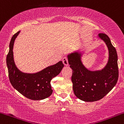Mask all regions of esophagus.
Here are the masks:
<instances>
[{"instance_id":"obj_1","label":"esophagus","mask_w":124,"mask_h":124,"mask_svg":"<svg viewBox=\"0 0 124 124\" xmlns=\"http://www.w3.org/2000/svg\"><path fill=\"white\" fill-rule=\"evenodd\" d=\"M63 63L65 66H68L69 65L68 63V58L66 57H64L63 58Z\"/></svg>"}]
</instances>
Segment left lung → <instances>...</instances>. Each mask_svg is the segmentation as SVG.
<instances>
[{"mask_svg": "<svg viewBox=\"0 0 124 124\" xmlns=\"http://www.w3.org/2000/svg\"><path fill=\"white\" fill-rule=\"evenodd\" d=\"M99 38L105 43L108 49V60L101 70H90L83 64V53L78 51L68 55V63L72 69L73 90L78 98L85 102L101 100L115 86L118 79V56L109 38L99 33Z\"/></svg>", "mask_w": 124, "mask_h": 124, "instance_id": "left-lung-1", "label": "left lung"}]
</instances>
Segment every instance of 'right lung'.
<instances>
[{
	"label": "right lung",
	"instance_id": "obj_1",
	"mask_svg": "<svg viewBox=\"0 0 124 124\" xmlns=\"http://www.w3.org/2000/svg\"><path fill=\"white\" fill-rule=\"evenodd\" d=\"M20 31L12 36L9 43V51L6 57V64L10 82L15 89L27 98L42 100L52 93L51 81L59 74L64 66L62 61L47 66L36 73H24L16 67L13 58V45Z\"/></svg>",
	"mask_w": 124,
	"mask_h": 124
}]
</instances>
